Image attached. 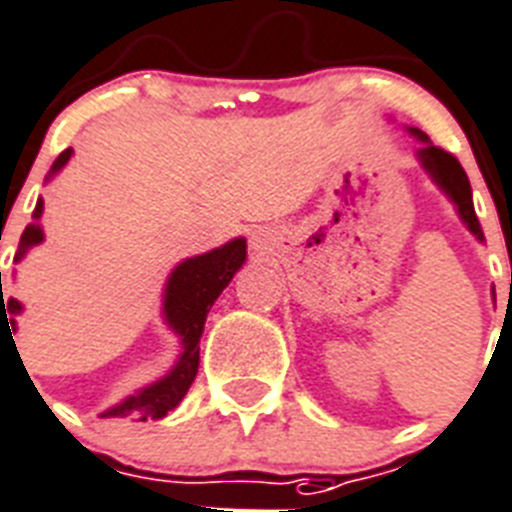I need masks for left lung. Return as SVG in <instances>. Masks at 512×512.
Segmentation results:
<instances>
[{
    "mask_svg": "<svg viewBox=\"0 0 512 512\" xmlns=\"http://www.w3.org/2000/svg\"><path fill=\"white\" fill-rule=\"evenodd\" d=\"M410 132L423 142V147L418 150V158L420 163H423V169L431 174L433 182L447 192V198L455 203L457 214H460V219L465 222V227H468L478 240H484V232H481V224H478L476 208H473V195H470L468 174H465V169L460 166V161H457L452 153H447V150H441V147L433 145V142L420 132V129H410Z\"/></svg>",
    "mask_w": 512,
    "mask_h": 512,
    "instance_id": "1",
    "label": "left lung"
}]
</instances>
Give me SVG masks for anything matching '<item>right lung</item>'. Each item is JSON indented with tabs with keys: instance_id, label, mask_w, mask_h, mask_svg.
<instances>
[{
	"instance_id": "1",
	"label": "right lung",
	"mask_w": 512,
	"mask_h": 512,
	"mask_svg": "<svg viewBox=\"0 0 512 512\" xmlns=\"http://www.w3.org/2000/svg\"><path fill=\"white\" fill-rule=\"evenodd\" d=\"M71 147L57 155V161L52 163L55 174L68 163L71 158ZM44 203L36 200L34 208V222L28 224L26 232L20 235L18 253L15 261L26 256L31 245H39L44 240V232L39 227L42 219ZM245 261V240L235 237L232 243L214 248V251L195 256V259L182 261L174 272H171L169 282H166V293H163V317L169 322V327L182 338V357L174 365V370L166 378L155 380L153 386L142 388L134 396L124 399L116 407H110L100 415V418H132V420H158L163 415H169L182 399H185L187 388L192 386V380L198 375V362H200V335H203V325H206L208 309L214 306L235 272L243 267ZM15 314H20V301L18 298H4L2 293V272H0V341L2 335H7V341L15 333ZM13 330L10 331L9 327ZM15 343V338H12ZM18 349V346H15Z\"/></svg>"
}]
</instances>
